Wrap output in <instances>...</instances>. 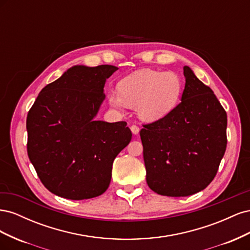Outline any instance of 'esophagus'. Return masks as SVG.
<instances>
[{
  "instance_id": "34e87169",
  "label": "esophagus",
  "mask_w": 250,
  "mask_h": 250,
  "mask_svg": "<svg viewBox=\"0 0 250 250\" xmlns=\"http://www.w3.org/2000/svg\"><path fill=\"white\" fill-rule=\"evenodd\" d=\"M130 130H131V132L133 133V134H139V132H140V128L137 126V125H131L130 126Z\"/></svg>"
}]
</instances>
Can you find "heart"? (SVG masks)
<instances>
[{
	"mask_svg": "<svg viewBox=\"0 0 250 250\" xmlns=\"http://www.w3.org/2000/svg\"><path fill=\"white\" fill-rule=\"evenodd\" d=\"M118 88L119 92L110 90L107 94L111 107L120 109L125 105L137 107L142 121L153 123L176 108L183 83L175 73L142 69L121 80Z\"/></svg>",
	"mask_w": 250,
	"mask_h": 250,
	"instance_id": "obj_1",
	"label": "heart"
}]
</instances>
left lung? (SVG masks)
Wrapping results in <instances>:
<instances>
[{"label":"left lung","instance_id":"1","mask_svg":"<svg viewBox=\"0 0 250 250\" xmlns=\"http://www.w3.org/2000/svg\"><path fill=\"white\" fill-rule=\"evenodd\" d=\"M181 102L140 132L146 180L153 192L185 197L214 179L226 149L228 116L214 92L184 66Z\"/></svg>","mask_w":250,"mask_h":250}]
</instances>
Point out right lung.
I'll return each instance as SVG.
<instances>
[{
    "instance_id": "right-lung-1",
    "label": "right lung",
    "mask_w": 250,
    "mask_h": 250,
    "mask_svg": "<svg viewBox=\"0 0 250 250\" xmlns=\"http://www.w3.org/2000/svg\"><path fill=\"white\" fill-rule=\"evenodd\" d=\"M117 66L74 65L44 86L28 112V156L43 186L82 200L107 190L112 163L131 141L126 122L96 120Z\"/></svg>"
}]
</instances>
